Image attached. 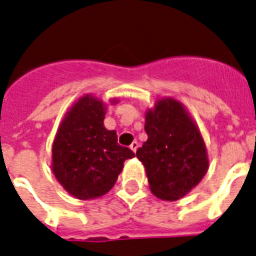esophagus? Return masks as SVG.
I'll return each mask as SVG.
<instances>
[{"label":"esophagus","mask_w":256,"mask_h":256,"mask_svg":"<svg viewBox=\"0 0 256 256\" xmlns=\"http://www.w3.org/2000/svg\"><path fill=\"white\" fill-rule=\"evenodd\" d=\"M138 142H132V144H130V148H132V151H134V152H136V150H138Z\"/></svg>","instance_id":"34e87169"}]
</instances>
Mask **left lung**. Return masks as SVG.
<instances>
[{
    "label": "left lung",
    "mask_w": 256,
    "mask_h": 256,
    "mask_svg": "<svg viewBox=\"0 0 256 256\" xmlns=\"http://www.w3.org/2000/svg\"><path fill=\"white\" fill-rule=\"evenodd\" d=\"M147 140L136 150L151 192L160 200L182 198L202 180L209 168L200 128L186 108L163 97L146 112Z\"/></svg>",
    "instance_id": "8db88e82"
}]
</instances>
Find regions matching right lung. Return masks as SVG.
<instances>
[{"label": "right lung", "instance_id": "right-lung-1", "mask_svg": "<svg viewBox=\"0 0 256 256\" xmlns=\"http://www.w3.org/2000/svg\"><path fill=\"white\" fill-rule=\"evenodd\" d=\"M116 105L118 98H110ZM106 104L81 96L60 122L52 143L51 170L70 196L94 200L113 188L126 159L134 152L117 142L116 130L104 126Z\"/></svg>", "mask_w": 256, "mask_h": 256}]
</instances>
